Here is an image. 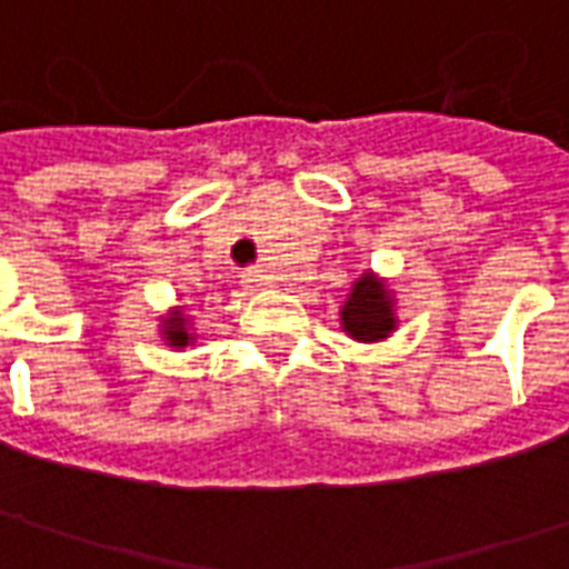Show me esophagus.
<instances>
[{
    "label": "esophagus",
    "instance_id": "34e87169",
    "mask_svg": "<svg viewBox=\"0 0 569 569\" xmlns=\"http://www.w3.org/2000/svg\"><path fill=\"white\" fill-rule=\"evenodd\" d=\"M263 276H260V269H248V272H242V288L244 290H257L263 288Z\"/></svg>",
    "mask_w": 569,
    "mask_h": 569
}]
</instances>
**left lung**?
Here are the masks:
<instances>
[{
	"instance_id": "obj_1",
	"label": "left lung",
	"mask_w": 569,
	"mask_h": 569,
	"mask_svg": "<svg viewBox=\"0 0 569 569\" xmlns=\"http://www.w3.org/2000/svg\"><path fill=\"white\" fill-rule=\"evenodd\" d=\"M342 330L358 342H381L397 330V312L388 284L376 279L372 272H363L348 293L342 306Z\"/></svg>"
}]
</instances>
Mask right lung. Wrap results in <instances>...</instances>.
<instances>
[{
	"label": "right lung",
	"instance_id": "obj_1",
	"mask_svg": "<svg viewBox=\"0 0 569 569\" xmlns=\"http://www.w3.org/2000/svg\"><path fill=\"white\" fill-rule=\"evenodd\" d=\"M163 339H166V346H172V348H184L188 342H193V333H190V327H188V315L181 312V309H172V312L166 315L163 318Z\"/></svg>",
	"mask_w": 569,
	"mask_h": 569
}]
</instances>
